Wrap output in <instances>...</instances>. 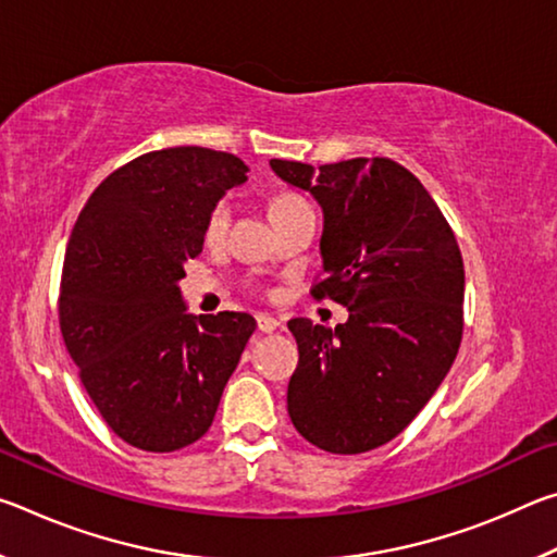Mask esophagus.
<instances>
[{"mask_svg":"<svg viewBox=\"0 0 557 557\" xmlns=\"http://www.w3.org/2000/svg\"><path fill=\"white\" fill-rule=\"evenodd\" d=\"M256 319H258V329H260V332H265V334L275 332V329L280 326L277 319H275V317H270V314H258Z\"/></svg>","mask_w":557,"mask_h":557,"instance_id":"34e87169","label":"esophagus"}]
</instances>
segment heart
<instances>
[{
  "label": "heart",
  "instance_id": "obj_1",
  "mask_svg": "<svg viewBox=\"0 0 557 557\" xmlns=\"http://www.w3.org/2000/svg\"><path fill=\"white\" fill-rule=\"evenodd\" d=\"M295 206H309L301 196L292 194V191H282L277 194L275 199L270 201V213H277V211H285V209H295ZM228 221H231V206L228 201H219L211 209L209 219H206V240L215 243L223 238L225 228H228Z\"/></svg>",
  "mask_w": 557,
  "mask_h": 557
}]
</instances>
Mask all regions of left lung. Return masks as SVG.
<instances>
[{
  "instance_id": "obj_1",
  "label": "left lung",
  "mask_w": 557,
  "mask_h": 557,
  "mask_svg": "<svg viewBox=\"0 0 557 557\" xmlns=\"http://www.w3.org/2000/svg\"><path fill=\"white\" fill-rule=\"evenodd\" d=\"M324 211L322 280L348 322L289 319L299 363L292 425L332 455H361L410 425L455 363L465 329V262L428 188L388 157L312 164L270 159Z\"/></svg>"
}]
</instances>
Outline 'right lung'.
Wrapping results in <instances>:
<instances>
[{"instance_id":"obj_1","label":"right lung","mask_w":557,"mask_h":557,"mask_svg":"<svg viewBox=\"0 0 557 557\" xmlns=\"http://www.w3.org/2000/svg\"><path fill=\"white\" fill-rule=\"evenodd\" d=\"M238 157L169 147L112 172L65 248L59 324L102 420L127 445L174 451L209 432L256 332L245 312L186 314L178 280L203 250L206 219L243 184Z\"/></svg>"}]
</instances>
